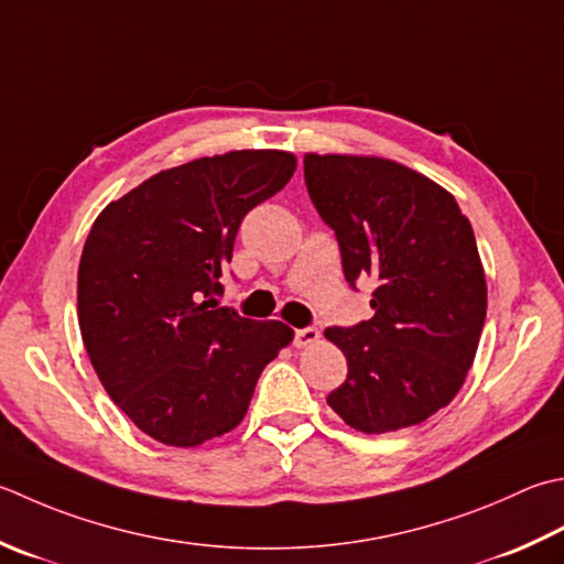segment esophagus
Returning a JSON list of instances; mask_svg holds the SVG:
<instances>
[{"instance_id":"1","label":"esophagus","mask_w":564,"mask_h":564,"mask_svg":"<svg viewBox=\"0 0 564 564\" xmlns=\"http://www.w3.org/2000/svg\"><path fill=\"white\" fill-rule=\"evenodd\" d=\"M317 339H319L317 327H301V329H295V335H293L295 347H311Z\"/></svg>"}]
</instances>
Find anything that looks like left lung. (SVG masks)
I'll return each instance as SVG.
<instances>
[{"mask_svg":"<svg viewBox=\"0 0 564 564\" xmlns=\"http://www.w3.org/2000/svg\"><path fill=\"white\" fill-rule=\"evenodd\" d=\"M303 165L347 283H377L373 317L325 329L347 357L327 403L367 435L423 423L462 389L487 319L469 219L445 187L389 159L307 153Z\"/></svg>","mask_w":564,"mask_h":564,"instance_id":"obj_1","label":"left lung"}]
</instances>
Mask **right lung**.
Segmentation results:
<instances>
[{
	"mask_svg": "<svg viewBox=\"0 0 564 564\" xmlns=\"http://www.w3.org/2000/svg\"><path fill=\"white\" fill-rule=\"evenodd\" d=\"M285 151H229L161 171L109 203L77 269L93 367L141 433L195 447L235 430L263 367L293 339L279 319L219 307L241 219L291 181Z\"/></svg>",
	"mask_w": 564,
	"mask_h": 564,
	"instance_id": "add662e5",
	"label": "right lung"
}]
</instances>
